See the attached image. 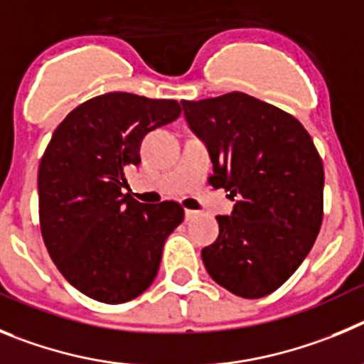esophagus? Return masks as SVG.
Segmentation results:
<instances>
[{
	"label": "esophagus",
	"instance_id": "obj_1",
	"mask_svg": "<svg viewBox=\"0 0 364 364\" xmlns=\"http://www.w3.org/2000/svg\"><path fill=\"white\" fill-rule=\"evenodd\" d=\"M196 215H198V212H196V210H188V208H186V210H185V219H186V221H190V219H194Z\"/></svg>",
	"mask_w": 364,
	"mask_h": 364
}]
</instances>
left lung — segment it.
Returning <instances> with one entry per match:
<instances>
[{
	"label": "left lung",
	"instance_id": "left-lung-1",
	"mask_svg": "<svg viewBox=\"0 0 364 364\" xmlns=\"http://www.w3.org/2000/svg\"><path fill=\"white\" fill-rule=\"evenodd\" d=\"M214 163V188L234 201L219 235L201 250L212 279L247 299L272 294L297 270L323 221L325 170L292 114L245 92L181 101Z\"/></svg>",
	"mask_w": 364,
	"mask_h": 364
}]
</instances>
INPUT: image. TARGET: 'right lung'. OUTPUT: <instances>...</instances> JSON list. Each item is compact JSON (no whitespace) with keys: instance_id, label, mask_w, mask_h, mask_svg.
<instances>
[{"instance_id":"1","label":"right lung","mask_w":364,"mask_h":364,"mask_svg":"<svg viewBox=\"0 0 364 364\" xmlns=\"http://www.w3.org/2000/svg\"><path fill=\"white\" fill-rule=\"evenodd\" d=\"M179 114L176 100L109 92L76 107L52 134L38 172L39 227L58 270L85 296L127 303L158 276L185 210L123 194L125 172L141 163L143 137Z\"/></svg>"}]
</instances>
